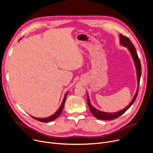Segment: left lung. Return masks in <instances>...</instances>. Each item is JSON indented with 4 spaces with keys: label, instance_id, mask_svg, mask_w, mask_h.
<instances>
[{
    "label": "left lung",
    "instance_id": "left-lung-1",
    "mask_svg": "<svg viewBox=\"0 0 153 153\" xmlns=\"http://www.w3.org/2000/svg\"><path fill=\"white\" fill-rule=\"evenodd\" d=\"M120 36V43L122 46L124 47H126L128 48V51L130 53L131 57L133 58V60L134 63V66L136 68V76H137V82H138V87H137V89H136V94L133 96V97L129 103V105H127L125 108L123 110L118 111V112H114V113H107V112H104L102 111L96 109L94 108L91 103V101L89 99V95H88V93L87 92V103L88 105H89V110L91 111L92 115L97 119L99 120H114L118 117L121 116L123 115L125 112L134 103L135 101L136 97L138 95V89H139V86H140V78H141V62L140 61V59L138 58V56L137 54V52L136 51L135 48L133 45V44L131 42L130 39L125 36H123L122 34H119Z\"/></svg>",
    "mask_w": 153,
    "mask_h": 153
}]
</instances>
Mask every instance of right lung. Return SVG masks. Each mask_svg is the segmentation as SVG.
<instances>
[{
	"label": "right lung",
	"mask_w": 153,
	"mask_h": 153,
	"mask_svg": "<svg viewBox=\"0 0 153 153\" xmlns=\"http://www.w3.org/2000/svg\"><path fill=\"white\" fill-rule=\"evenodd\" d=\"M68 91L66 93L65 95H64V99L62 100V102L61 103V105L60 106V107L58 108V110L56 111L55 113L54 114H53L52 115L48 117H46V118H37V117H32L31 116L32 118H33L34 119L38 120V121H39V122H45V123H47V122H52L53 121V120H56V118H57L61 114V112L62 111V109L64 108V103H65V101H66V97H67V95H68Z\"/></svg>",
	"instance_id": "obj_1"
}]
</instances>
